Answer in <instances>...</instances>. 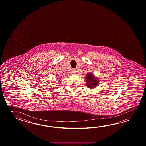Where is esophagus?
Listing matches in <instances>:
<instances>
[{"label":"esophagus","mask_w":146,"mask_h":146,"mask_svg":"<svg viewBox=\"0 0 146 146\" xmlns=\"http://www.w3.org/2000/svg\"><path fill=\"white\" fill-rule=\"evenodd\" d=\"M72 74H76V70L74 69L72 70Z\"/></svg>","instance_id":"obj_1"}]
</instances>
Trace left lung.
<instances>
[{"mask_svg":"<svg viewBox=\"0 0 146 146\" xmlns=\"http://www.w3.org/2000/svg\"><path fill=\"white\" fill-rule=\"evenodd\" d=\"M86 82H87V87L91 88L96 87L97 84L99 83V80L98 79L95 78L93 76V74L89 73L87 74L86 77Z\"/></svg>","mask_w":146,"mask_h":146,"instance_id":"obj_1","label":"left lung"}]
</instances>
